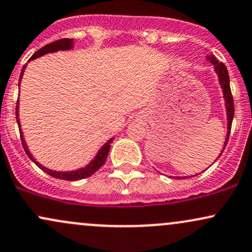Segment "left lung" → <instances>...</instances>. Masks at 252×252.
Masks as SVG:
<instances>
[{
	"instance_id": "1",
	"label": "left lung",
	"mask_w": 252,
	"mask_h": 252,
	"mask_svg": "<svg viewBox=\"0 0 252 252\" xmlns=\"http://www.w3.org/2000/svg\"><path fill=\"white\" fill-rule=\"evenodd\" d=\"M208 60L213 63L215 66V71L217 72L218 78H220V84L223 89V95H224V99H225V108H226V117H228V134H226V138L225 142H224V147L222 149V153L225 149V145L229 141V136H230V131H231V124H232V120H233V115H235V105H233V98H232V94H231V89H230V78H229V74L228 70H226V66L223 64L222 62H220L216 57L214 55L208 56ZM222 153L220 154V156L222 155ZM218 156V157H220ZM218 159V158H217ZM180 178V177H178Z\"/></svg>"
}]
</instances>
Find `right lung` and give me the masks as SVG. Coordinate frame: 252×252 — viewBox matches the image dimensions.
Instances as JSON below:
<instances>
[{"mask_svg": "<svg viewBox=\"0 0 252 252\" xmlns=\"http://www.w3.org/2000/svg\"><path fill=\"white\" fill-rule=\"evenodd\" d=\"M72 43H74V42H72V38L57 39V41L53 42V43L44 45V47H42L41 49H38L34 54V55L32 56V59H30V60H35L39 56L45 55V54L55 53V51H59V50H69V49H71V48H72ZM24 69H26V66H23L22 72H21V77H22ZM21 77H20L19 83H21ZM17 104H19V101H17ZM16 121H17V124H19L21 139H22V147H23L24 151H26L27 155H28L29 158L32 159V162H34L39 169H42V170H43L44 172H47L48 175L53 176V177H55V178H60V180H64V181L83 180V178H87V177H89V176L95 174V172L98 170V169L101 168L103 164H104L105 159H107V157H108L109 150H110V143L113 142V139H114V138L109 139L107 143H105L101 148V149H99L98 153H97V155L95 156V158H94L87 166H84V168L78 169V170H75V171H66V172L65 171H63V172L62 171H53V170H50V169L45 168V166H43L42 164H39L37 160H36L34 157H32V154L29 153L28 148H27L26 142H24V139H23L22 131H21V126H20V121H19V105H16Z\"/></svg>", "mask_w": 252, "mask_h": 252, "instance_id": "1", "label": "right lung"}]
</instances>
